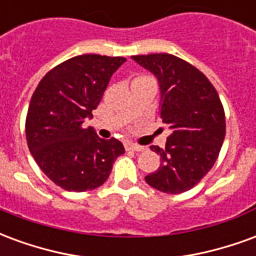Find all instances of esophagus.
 <instances>
[{
  "mask_svg": "<svg viewBox=\"0 0 256 256\" xmlns=\"http://www.w3.org/2000/svg\"><path fill=\"white\" fill-rule=\"evenodd\" d=\"M124 148H126V150H134V152L144 150V146H141V145H137V144H133V142H126V144H124Z\"/></svg>",
  "mask_w": 256,
  "mask_h": 256,
  "instance_id": "esophagus-1",
  "label": "esophagus"
}]
</instances>
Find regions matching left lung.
<instances>
[{"label": "left lung", "mask_w": 256, "mask_h": 256, "mask_svg": "<svg viewBox=\"0 0 256 256\" xmlns=\"http://www.w3.org/2000/svg\"><path fill=\"white\" fill-rule=\"evenodd\" d=\"M159 82V115L172 130L166 146L150 145L160 166L145 177L164 193L192 189L212 168L226 133L220 96L207 76L192 64L168 53L132 56Z\"/></svg>", "instance_id": "8db88e82"}]
</instances>
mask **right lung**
<instances>
[{
	"instance_id": "obj_1",
	"label": "right lung",
	"mask_w": 256,
	"mask_h": 256,
	"mask_svg": "<svg viewBox=\"0 0 256 256\" xmlns=\"http://www.w3.org/2000/svg\"><path fill=\"white\" fill-rule=\"evenodd\" d=\"M124 58L82 54L66 60L41 79L31 97L26 137L31 155L49 180L70 192L106 182L124 148L100 138L84 122L100 104L112 74Z\"/></svg>"
}]
</instances>
